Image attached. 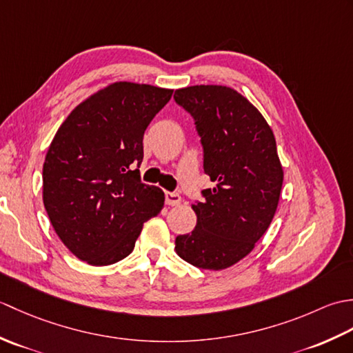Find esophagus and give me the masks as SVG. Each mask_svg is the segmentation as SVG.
Wrapping results in <instances>:
<instances>
[{
	"instance_id": "1",
	"label": "esophagus",
	"mask_w": 353,
	"mask_h": 353,
	"mask_svg": "<svg viewBox=\"0 0 353 353\" xmlns=\"http://www.w3.org/2000/svg\"><path fill=\"white\" fill-rule=\"evenodd\" d=\"M165 201H167V205H170V206H177V205H181L182 197L179 196L177 192L167 191L165 192Z\"/></svg>"
}]
</instances>
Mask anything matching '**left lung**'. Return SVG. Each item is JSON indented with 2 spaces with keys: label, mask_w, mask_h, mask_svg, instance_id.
Returning <instances> with one entry per match:
<instances>
[{
  "label": "left lung",
  "mask_w": 353,
  "mask_h": 353,
  "mask_svg": "<svg viewBox=\"0 0 353 353\" xmlns=\"http://www.w3.org/2000/svg\"><path fill=\"white\" fill-rule=\"evenodd\" d=\"M177 104L196 121L203 168L215 183L192 205L197 224L176 238V253L194 267L224 270L247 256L272 223L283 182L272 127L235 89H177Z\"/></svg>",
  "instance_id": "1"
}]
</instances>
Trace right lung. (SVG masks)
<instances>
[{
	"label": "right lung",
	"instance_id": "1",
	"mask_svg": "<svg viewBox=\"0 0 353 353\" xmlns=\"http://www.w3.org/2000/svg\"><path fill=\"white\" fill-rule=\"evenodd\" d=\"M172 89L115 81L66 117L45 156L43 206L62 243L91 265L132 253L147 220L162 211L161 188L141 182L144 132Z\"/></svg>",
	"mask_w": 353,
	"mask_h": 353
}]
</instances>
